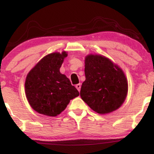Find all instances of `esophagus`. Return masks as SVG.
<instances>
[{
	"label": "esophagus",
	"instance_id": "34e87169",
	"mask_svg": "<svg viewBox=\"0 0 154 154\" xmlns=\"http://www.w3.org/2000/svg\"><path fill=\"white\" fill-rule=\"evenodd\" d=\"M76 88H77V89L78 90L79 92L80 91V89H81V84H80V83H79V84L76 85Z\"/></svg>",
	"mask_w": 154,
	"mask_h": 154
}]
</instances>
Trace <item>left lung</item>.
I'll list each match as a JSON object with an SVG mask.
<instances>
[{"instance_id":"left-lung-1","label":"left lung","mask_w":154,"mask_h":154,"mask_svg":"<svg viewBox=\"0 0 154 154\" xmlns=\"http://www.w3.org/2000/svg\"><path fill=\"white\" fill-rule=\"evenodd\" d=\"M85 63V80L81 87L82 99L98 114L115 111L128 94V81L122 70L100 55H88Z\"/></svg>"}]
</instances>
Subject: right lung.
Wrapping results in <instances>:
<instances>
[{
	"instance_id": "right-lung-1",
	"label": "right lung",
	"mask_w": 154,
	"mask_h": 154,
	"mask_svg": "<svg viewBox=\"0 0 154 154\" xmlns=\"http://www.w3.org/2000/svg\"><path fill=\"white\" fill-rule=\"evenodd\" d=\"M65 51L43 58L26 76L25 93L31 107L40 114L56 116L66 109L70 100L79 95L75 86L60 72Z\"/></svg>"
}]
</instances>
